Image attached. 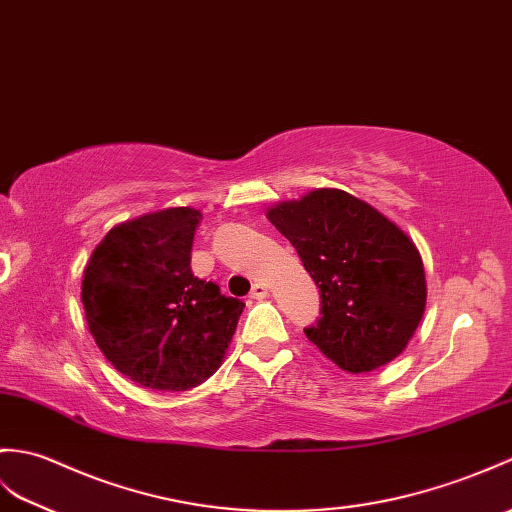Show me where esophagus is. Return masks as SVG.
<instances>
[{
	"mask_svg": "<svg viewBox=\"0 0 512 512\" xmlns=\"http://www.w3.org/2000/svg\"><path fill=\"white\" fill-rule=\"evenodd\" d=\"M266 296H268V285L266 283H255L253 290H251V299L261 301V299H266Z\"/></svg>",
	"mask_w": 512,
	"mask_h": 512,
	"instance_id": "obj_1",
	"label": "esophagus"
}]
</instances>
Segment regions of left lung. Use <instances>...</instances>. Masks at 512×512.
I'll return each mask as SVG.
<instances>
[{
    "label": "left lung",
    "mask_w": 512,
    "mask_h": 512,
    "mask_svg": "<svg viewBox=\"0 0 512 512\" xmlns=\"http://www.w3.org/2000/svg\"><path fill=\"white\" fill-rule=\"evenodd\" d=\"M268 220L318 285L320 318L305 336L342 371L366 373L408 347L425 312L417 246L382 213L342 189L281 202Z\"/></svg>",
    "instance_id": "8db88e82"
}]
</instances>
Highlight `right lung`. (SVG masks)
I'll return each mask as SVG.
<instances>
[{"instance_id": "obj_1", "label": "right lung", "mask_w": 512, "mask_h": 512, "mask_svg": "<svg viewBox=\"0 0 512 512\" xmlns=\"http://www.w3.org/2000/svg\"><path fill=\"white\" fill-rule=\"evenodd\" d=\"M200 211L163 209L117 224L82 275V305L104 358L152 390H189L218 371L244 303L194 277Z\"/></svg>"}]
</instances>
